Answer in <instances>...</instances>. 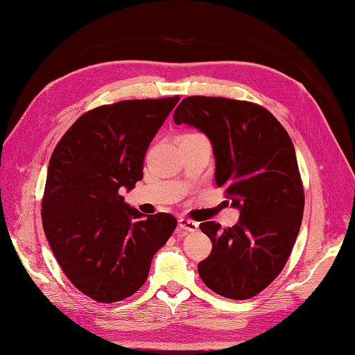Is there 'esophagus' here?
<instances>
[{"label":"esophagus","instance_id":"1","mask_svg":"<svg viewBox=\"0 0 355 355\" xmlns=\"http://www.w3.org/2000/svg\"><path fill=\"white\" fill-rule=\"evenodd\" d=\"M178 228L183 233H193L198 230V222L186 219V218H181V219H178Z\"/></svg>","mask_w":355,"mask_h":355}]
</instances>
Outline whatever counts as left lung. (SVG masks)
<instances>
[{"instance_id": "8db88e82", "label": "left lung", "mask_w": 355, "mask_h": 355, "mask_svg": "<svg viewBox=\"0 0 355 355\" xmlns=\"http://www.w3.org/2000/svg\"><path fill=\"white\" fill-rule=\"evenodd\" d=\"M174 122L210 139L216 184L241 210L232 228L200 225L213 243L200 277L225 298H252L283 270L300 233L304 187L292 140L265 107L222 96L184 98Z\"/></svg>"}]
</instances>
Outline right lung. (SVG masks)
<instances>
[{
  "label": "right lung",
  "instance_id": "right-lung-1",
  "mask_svg": "<svg viewBox=\"0 0 355 355\" xmlns=\"http://www.w3.org/2000/svg\"><path fill=\"white\" fill-rule=\"evenodd\" d=\"M178 101L177 95L100 105L81 114L54 148L44 232L64 275L98 302L136 293L177 227L169 213L144 218L119 191L144 178L148 146Z\"/></svg>",
  "mask_w": 355,
  "mask_h": 355
}]
</instances>
